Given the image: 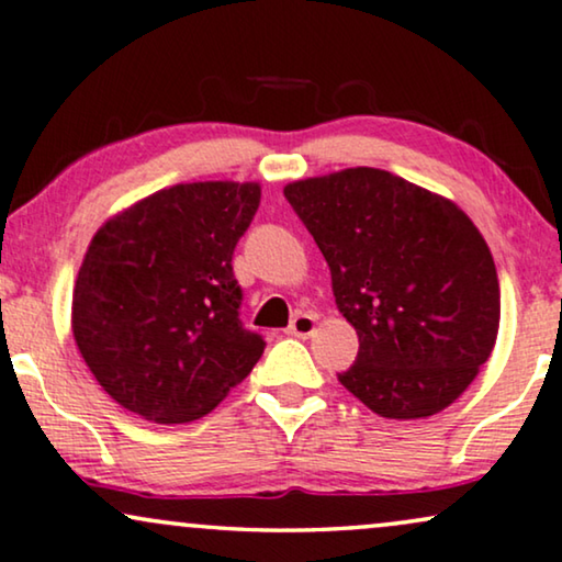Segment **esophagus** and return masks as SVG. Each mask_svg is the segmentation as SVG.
Listing matches in <instances>:
<instances>
[{"instance_id":"1","label":"esophagus","mask_w":562,"mask_h":562,"mask_svg":"<svg viewBox=\"0 0 562 562\" xmlns=\"http://www.w3.org/2000/svg\"><path fill=\"white\" fill-rule=\"evenodd\" d=\"M313 331H316V316H311V313H297L288 326V334L297 336V339H308Z\"/></svg>"}]
</instances>
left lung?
<instances>
[{
    "label": "left lung",
    "mask_w": 562,
    "mask_h": 562,
    "mask_svg": "<svg viewBox=\"0 0 562 562\" xmlns=\"http://www.w3.org/2000/svg\"><path fill=\"white\" fill-rule=\"evenodd\" d=\"M359 351L339 383L378 416L426 418L465 393L498 336L491 249L452 200L355 167L285 187Z\"/></svg>",
    "instance_id": "8db88e82"
}]
</instances>
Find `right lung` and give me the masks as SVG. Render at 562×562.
I'll return each mask as SVG.
<instances>
[{"label":"right lung","instance_id":"obj_1","mask_svg":"<svg viewBox=\"0 0 562 562\" xmlns=\"http://www.w3.org/2000/svg\"><path fill=\"white\" fill-rule=\"evenodd\" d=\"M257 182H190L120 211L89 241L71 297L74 341L102 391L156 424L211 414L265 339L238 321L234 249Z\"/></svg>","mask_w":562,"mask_h":562}]
</instances>
